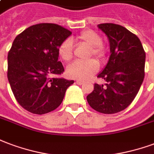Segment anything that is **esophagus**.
Instances as JSON below:
<instances>
[{"label":"esophagus","mask_w":154,"mask_h":154,"mask_svg":"<svg viewBox=\"0 0 154 154\" xmlns=\"http://www.w3.org/2000/svg\"><path fill=\"white\" fill-rule=\"evenodd\" d=\"M76 83H77V85H82L83 83H84V82L82 80H77L76 81Z\"/></svg>","instance_id":"obj_1"}]
</instances>
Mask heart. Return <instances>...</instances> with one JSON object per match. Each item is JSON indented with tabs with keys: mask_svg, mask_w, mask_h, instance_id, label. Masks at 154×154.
<instances>
[{
	"mask_svg": "<svg viewBox=\"0 0 154 154\" xmlns=\"http://www.w3.org/2000/svg\"><path fill=\"white\" fill-rule=\"evenodd\" d=\"M77 41L90 47L87 58L91 56L102 60L106 55V49L102 45V37L100 34L92 30H86L82 32L77 36ZM59 55L64 60L68 62L73 57V47L72 42L70 38H67L60 44L58 49ZM99 70V64L96 60H88L86 61H76L67 68V74L68 77L75 79L86 80L91 77Z\"/></svg>",
	"mask_w": 154,
	"mask_h": 154,
	"instance_id": "obj_1",
	"label": "heart"
}]
</instances>
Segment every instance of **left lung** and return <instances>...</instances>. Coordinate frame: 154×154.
I'll list each match as a JSON object with an SVG mask.
<instances>
[{
    "label": "left lung",
    "mask_w": 154,
    "mask_h": 154,
    "mask_svg": "<svg viewBox=\"0 0 154 154\" xmlns=\"http://www.w3.org/2000/svg\"><path fill=\"white\" fill-rule=\"evenodd\" d=\"M98 28L109 38L111 54L97 77L105 80V86L95 83L86 99L95 111L112 114L126 109L140 91L144 77L145 52L138 36L122 26L101 23Z\"/></svg>",
    "instance_id": "8db88e82"
}]
</instances>
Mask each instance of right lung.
Segmentation results:
<instances>
[{"label":"right lung","mask_w":154,"mask_h":154,"mask_svg":"<svg viewBox=\"0 0 154 154\" xmlns=\"http://www.w3.org/2000/svg\"><path fill=\"white\" fill-rule=\"evenodd\" d=\"M71 34L58 24L39 23L14 40L8 53V80L18 103L28 112L42 115L54 110L73 84L52 77L64 71L58 49Z\"/></svg>","instance_id":"obj_1"}]
</instances>
